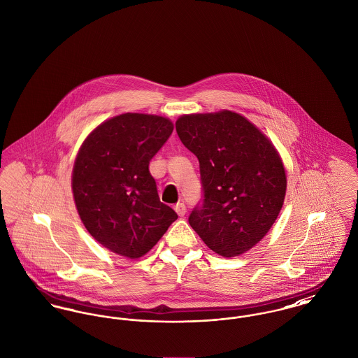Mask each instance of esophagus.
<instances>
[{
    "mask_svg": "<svg viewBox=\"0 0 358 358\" xmlns=\"http://www.w3.org/2000/svg\"><path fill=\"white\" fill-rule=\"evenodd\" d=\"M173 209H175V212L178 213L179 217H183V215H186V210H187V209H186V205H185L183 202H179V203H176Z\"/></svg>",
    "mask_w": 358,
    "mask_h": 358,
    "instance_id": "esophagus-1",
    "label": "esophagus"
}]
</instances>
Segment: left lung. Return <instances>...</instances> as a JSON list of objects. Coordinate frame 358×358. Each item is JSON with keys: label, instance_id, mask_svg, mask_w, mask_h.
<instances>
[{"label": "left lung", "instance_id": "left-lung-1", "mask_svg": "<svg viewBox=\"0 0 358 358\" xmlns=\"http://www.w3.org/2000/svg\"><path fill=\"white\" fill-rule=\"evenodd\" d=\"M183 145L199 162L203 203L191 228L215 254L238 257L262 240L280 215L286 171L275 146L235 111L185 114L176 120Z\"/></svg>", "mask_w": 358, "mask_h": 358}]
</instances>
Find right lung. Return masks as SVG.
Instances as JSON below:
<instances>
[{
	"label": "right lung",
	"mask_w": 358,
	"mask_h": 358,
	"mask_svg": "<svg viewBox=\"0 0 358 358\" xmlns=\"http://www.w3.org/2000/svg\"><path fill=\"white\" fill-rule=\"evenodd\" d=\"M173 130L171 120L126 113L101 122L81 143L72 191L90 235L111 252L138 259L178 215L160 202L149 162Z\"/></svg>",
	"instance_id": "right-lung-1"
}]
</instances>
